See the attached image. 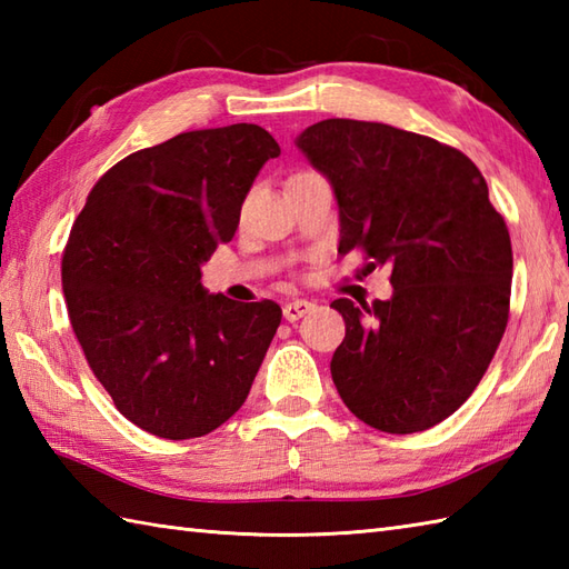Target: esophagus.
<instances>
[{
    "mask_svg": "<svg viewBox=\"0 0 569 569\" xmlns=\"http://www.w3.org/2000/svg\"><path fill=\"white\" fill-rule=\"evenodd\" d=\"M312 310H316V303H310V300H303V298H296V300H288V303H283V318L288 322H296Z\"/></svg>",
    "mask_w": 569,
    "mask_h": 569,
    "instance_id": "34e87169",
    "label": "esophagus"
}]
</instances>
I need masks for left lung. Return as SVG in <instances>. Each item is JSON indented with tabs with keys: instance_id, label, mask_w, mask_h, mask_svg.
Here are the masks:
<instances>
[{
	"instance_id": "left-lung-1",
	"label": "left lung",
	"mask_w": 569,
	"mask_h": 569,
	"mask_svg": "<svg viewBox=\"0 0 569 569\" xmlns=\"http://www.w3.org/2000/svg\"><path fill=\"white\" fill-rule=\"evenodd\" d=\"M298 149L340 204V253L389 266L393 296L332 300L345 340L330 371L367 426H438L489 369L509 322L513 253L479 168L462 151L379 122L322 119Z\"/></svg>"
}]
</instances>
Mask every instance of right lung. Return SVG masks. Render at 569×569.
Listing matches in <instances>:
<instances>
[{
    "label": "right lung",
    "instance_id": "add662e5",
    "mask_svg": "<svg viewBox=\"0 0 569 569\" xmlns=\"http://www.w3.org/2000/svg\"><path fill=\"white\" fill-rule=\"evenodd\" d=\"M278 153L257 124L183 131L114 163L72 222L60 263L72 332L141 430L202 438L247 401L281 308L210 296L200 263L232 241Z\"/></svg>",
    "mask_w": 569,
    "mask_h": 569
}]
</instances>
